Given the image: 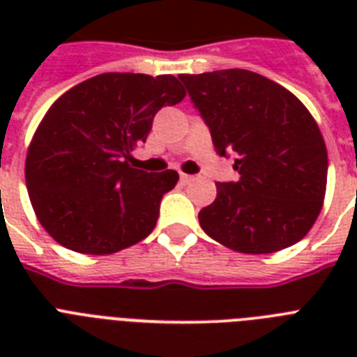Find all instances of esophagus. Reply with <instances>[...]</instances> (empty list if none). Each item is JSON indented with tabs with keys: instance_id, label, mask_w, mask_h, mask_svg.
Returning <instances> with one entry per match:
<instances>
[{
	"instance_id": "1",
	"label": "esophagus",
	"mask_w": 357,
	"mask_h": 357,
	"mask_svg": "<svg viewBox=\"0 0 357 357\" xmlns=\"http://www.w3.org/2000/svg\"><path fill=\"white\" fill-rule=\"evenodd\" d=\"M179 179H181V183H190V181L195 179V176H189V174H181V176H179Z\"/></svg>"
}]
</instances>
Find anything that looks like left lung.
<instances>
[{
	"label": "left lung",
	"instance_id": "8db88e82",
	"mask_svg": "<svg viewBox=\"0 0 357 357\" xmlns=\"http://www.w3.org/2000/svg\"><path fill=\"white\" fill-rule=\"evenodd\" d=\"M218 155L235 157L237 181L217 183L198 213L202 229L226 248L272 254L304 238L326 192L321 129L298 98L265 75L229 68L181 74Z\"/></svg>",
	"mask_w": 357,
	"mask_h": 357
}]
</instances>
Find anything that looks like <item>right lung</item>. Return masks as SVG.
<instances>
[{"instance_id":"obj_1","label":"right lung","mask_w":357,"mask_h":357,"mask_svg":"<svg viewBox=\"0 0 357 357\" xmlns=\"http://www.w3.org/2000/svg\"><path fill=\"white\" fill-rule=\"evenodd\" d=\"M183 98L174 75L109 72L53 103L31 140L25 183L36 217L59 244L105 255L151 234L179 176L133 168L131 151L157 111Z\"/></svg>"}]
</instances>
